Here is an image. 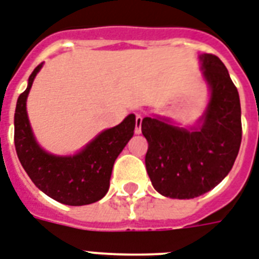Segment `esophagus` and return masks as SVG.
I'll return each mask as SVG.
<instances>
[{"label":"esophagus","instance_id":"34e87169","mask_svg":"<svg viewBox=\"0 0 259 259\" xmlns=\"http://www.w3.org/2000/svg\"><path fill=\"white\" fill-rule=\"evenodd\" d=\"M141 123H143V116H141V114H137L136 115V134H140L141 133Z\"/></svg>","mask_w":259,"mask_h":259}]
</instances>
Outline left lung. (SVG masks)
<instances>
[{
    "label": "left lung",
    "mask_w": 259,
    "mask_h": 259,
    "mask_svg": "<svg viewBox=\"0 0 259 259\" xmlns=\"http://www.w3.org/2000/svg\"><path fill=\"white\" fill-rule=\"evenodd\" d=\"M200 69L209 99L194 125L181 127L169 118L145 116L148 175L157 193L190 200L208 193L228 175L242 141L239 94L220 58L201 54Z\"/></svg>",
    "instance_id": "1"
}]
</instances>
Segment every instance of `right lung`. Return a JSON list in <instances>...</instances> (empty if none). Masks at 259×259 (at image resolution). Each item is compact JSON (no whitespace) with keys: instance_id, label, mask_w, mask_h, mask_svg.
I'll return each instance as SVG.
<instances>
[{"instance_id":"right-lung-1","label":"right lung","mask_w":259,"mask_h":259,"mask_svg":"<svg viewBox=\"0 0 259 259\" xmlns=\"http://www.w3.org/2000/svg\"><path fill=\"white\" fill-rule=\"evenodd\" d=\"M43 62L33 69L27 90L17 99L15 111V147L20 163L35 186L53 200L70 206L94 204L107 194L112 167L133 137L136 115L106 129L73 155H54L43 149L32 132L27 114V98Z\"/></svg>"}]
</instances>
